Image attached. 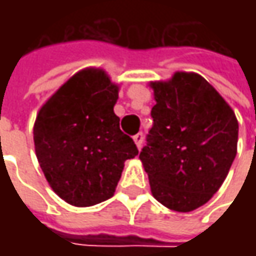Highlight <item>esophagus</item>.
Listing matches in <instances>:
<instances>
[{"label": "esophagus", "instance_id": "esophagus-1", "mask_svg": "<svg viewBox=\"0 0 256 256\" xmlns=\"http://www.w3.org/2000/svg\"><path fill=\"white\" fill-rule=\"evenodd\" d=\"M142 141H144L142 134L138 132L136 135H134V142H135V145L138 146V150H141V148H142Z\"/></svg>", "mask_w": 256, "mask_h": 256}]
</instances>
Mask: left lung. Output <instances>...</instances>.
Instances as JSON below:
<instances>
[{"label":"left lung","instance_id":"left-lung-1","mask_svg":"<svg viewBox=\"0 0 256 256\" xmlns=\"http://www.w3.org/2000/svg\"><path fill=\"white\" fill-rule=\"evenodd\" d=\"M150 86L156 104L140 160L156 201L172 211H194L211 200L230 172L238 120L200 74L178 71Z\"/></svg>","mask_w":256,"mask_h":256}]
</instances>
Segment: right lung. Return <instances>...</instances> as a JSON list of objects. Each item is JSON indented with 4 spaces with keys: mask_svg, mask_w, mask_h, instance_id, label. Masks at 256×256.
<instances>
[{
    "mask_svg": "<svg viewBox=\"0 0 256 256\" xmlns=\"http://www.w3.org/2000/svg\"><path fill=\"white\" fill-rule=\"evenodd\" d=\"M118 92V84L104 70L85 68L36 114V160L52 191L70 205L92 206L110 200L124 162L138 155L114 112Z\"/></svg>",
    "mask_w": 256,
    "mask_h": 256,
    "instance_id": "add662e5",
    "label": "right lung"
}]
</instances>
